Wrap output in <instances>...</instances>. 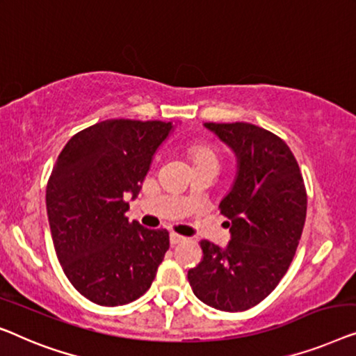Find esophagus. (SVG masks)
Listing matches in <instances>:
<instances>
[{
	"label": "esophagus",
	"instance_id": "esophagus-1",
	"mask_svg": "<svg viewBox=\"0 0 356 356\" xmlns=\"http://www.w3.org/2000/svg\"><path fill=\"white\" fill-rule=\"evenodd\" d=\"M169 240H171V245H177V243H182V242H187V237H184V235L172 232L169 235Z\"/></svg>",
	"mask_w": 356,
	"mask_h": 356
}]
</instances>
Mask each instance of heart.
Returning <instances> with one entry per match:
<instances>
[{
    "label": "heart",
    "instance_id": "b5f03b06",
    "mask_svg": "<svg viewBox=\"0 0 356 356\" xmlns=\"http://www.w3.org/2000/svg\"><path fill=\"white\" fill-rule=\"evenodd\" d=\"M190 158H192L193 164H198V163L218 164V156L216 153L213 152V148H209L207 145H202V143H195L190 147Z\"/></svg>",
    "mask_w": 356,
    "mask_h": 356
}]
</instances>
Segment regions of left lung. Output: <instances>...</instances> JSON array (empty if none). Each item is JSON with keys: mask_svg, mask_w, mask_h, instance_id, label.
I'll use <instances>...</instances> for the list:
<instances>
[{"mask_svg": "<svg viewBox=\"0 0 356 356\" xmlns=\"http://www.w3.org/2000/svg\"><path fill=\"white\" fill-rule=\"evenodd\" d=\"M204 126L234 149L238 172L219 203L230 242L221 250L202 240L203 258L188 271V282L209 307L245 312L287 273L307 218V188L293 153L276 134L248 122Z\"/></svg>", "mask_w": 356, "mask_h": 356, "instance_id": "1", "label": "left lung"}]
</instances>
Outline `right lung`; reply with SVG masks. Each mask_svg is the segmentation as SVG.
Here are the masks:
<instances>
[{"label": "right lung", "instance_id": "1", "mask_svg": "<svg viewBox=\"0 0 356 356\" xmlns=\"http://www.w3.org/2000/svg\"><path fill=\"white\" fill-rule=\"evenodd\" d=\"M171 129L163 121L108 119L74 135L53 166L47 185L53 245L69 282L90 302L119 307L152 287L169 232L129 222L126 197H137Z\"/></svg>", "mask_w": 356, "mask_h": 356}]
</instances>
